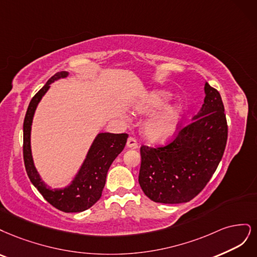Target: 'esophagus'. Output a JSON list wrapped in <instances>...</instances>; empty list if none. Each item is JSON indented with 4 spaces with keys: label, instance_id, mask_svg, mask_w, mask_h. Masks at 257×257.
I'll return each instance as SVG.
<instances>
[{
    "label": "esophagus",
    "instance_id": "obj_1",
    "mask_svg": "<svg viewBox=\"0 0 257 257\" xmlns=\"http://www.w3.org/2000/svg\"><path fill=\"white\" fill-rule=\"evenodd\" d=\"M127 147L128 148H138V142L135 138H128L127 140Z\"/></svg>",
    "mask_w": 257,
    "mask_h": 257
}]
</instances>
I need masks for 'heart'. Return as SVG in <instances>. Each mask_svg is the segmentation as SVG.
<instances>
[{
	"instance_id": "heart-1",
	"label": "heart",
	"mask_w": 257,
	"mask_h": 257,
	"mask_svg": "<svg viewBox=\"0 0 257 257\" xmlns=\"http://www.w3.org/2000/svg\"><path fill=\"white\" fill-rule=\"evenodd\" d=\"M171 95L163 90H152L144 94L137 102L135 110L141 115H150L143 125L145 137L154 143H164L175 136L181 118L178 105L164 106Z\"/></svg>"
}]
</instances>
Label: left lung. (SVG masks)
<instances>
[{
	"mask_svg": "<svg viewBox=\"0 0 257 257\" xmlns=\"http://www.w3.org/2000/svg\"><path fill=\"white\" fill-rule=\"evenodd\" d=\"M200 112L164 147H141L139 184L156 203L191 201L208 183L224 154L227 122L220 93L205 82Z\"/></svg>",
	"mask_w": 257,
	"mask_h": 257,
	"instance_id": "obj_1",
	"label": "left lung"
}]
</instances>
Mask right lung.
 I'll return each mask as SVG.
<instances>
[{
    "label": "right lung",
    "mask_w": 257,
    "mask_h": 257,
    "mask_svg": "<svg viewBox=\"0 0 257 257\" xmlns=\"http://www.w3.org/2000/svg\"><path fill=\"white\" fill-rule=\"evenodd\" d=\"M68 71L55 73L39 92L32 98L23 122V159L28 176L45 200L64 212H81L90 208L101 196L105 178L112 162L121 153L127 142V134H98L90 145L86 158L71 183L62 189L47 186L38 174L31 150L33 117L41 98L54 81L68 77Z\"/></svg>",
    "instance_id": "add662e5"
}]
</instances>
